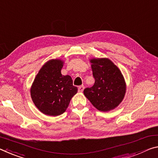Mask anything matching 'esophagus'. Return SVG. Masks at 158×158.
<instances>
[{"label": "esophagus", "mask_w": 158, "mask_h": 158, "mask_svg": "<svg viewBox=\"0 0 158 158\" xmlns=\"http://www.w3.org/2000/svg\"><path fill=\"white\" fill-rule=\"evenodd\" d=\"M84 89V85H81V86H79L78 91H79V92H83Z\"/></svg>", "instance_id": "1"}]
</instances>
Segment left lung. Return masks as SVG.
Instances as JSON below:
<instances>
[{"instance_id":"obj_1","label":"left lung","mask_w":158,"mask_h":158,"mask_svg":"<svg viewBox=\"0 0 158 158\" xmlns=\"http://www.w3.org/2000/svg\"><path fill=\"white\" fill-rule=\"evenodd\" d=\"M95 83L84 90V94L100 111L113 110L123 100L126 92L124 77L115 64L107 58L91 60Z\"/></svg>"}]
</instances>
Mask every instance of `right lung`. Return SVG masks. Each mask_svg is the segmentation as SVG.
Wrapping results in <instances>:
<instances>
[{
    "label": "right lung",
    "mask_w": 158,
    "mask_h": 158,
    "mask_svg": "<svg viewBox=\"0 0 158 158\" xmlns=\"http://www.w3.org/2000/svg\"><path fill=\"white\" fill-rule=\"evenodd\" d=\"M63 62L51 60L40 69L31 89V96L35 106L44 114L57 116L63 113L72 97L77 94V86L69 75H62Z\"/></svg>",
    "instance_id": "obj_1"
}]
</instances>
